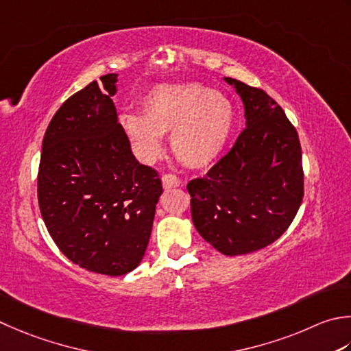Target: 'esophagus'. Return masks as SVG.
Returning <instances> with one entry per match:
<instances>
[{
  "label": "esophagus",
  "mask_w": 351,
  "mask_h": 351,
  "mask_svg": "<svg viewBox=\"0 0 351 351\" xmlns=\"http://www.w3.org/2000/svg\"><path fill=\"white\" fill-rule=\"evenodd\" d=\"M161 181H162V187L164 189H173L180 185V178H178L175 173H166L161 176Z\"/></svg>",
  "instance_id": "obj_1"
}]
</instances>
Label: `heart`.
Listing matches in <instances>:
<instances>
[{"mask_svg": "<svg viewBox=\"0 0 351 351\" xmlns=\"http://www.w3.org/2000/svg\"><path fill=\"white\" fill-rule=\"evenodd\" d=\"M121 125L143 158L160 154V136L170 134L178 160L202 169L222 154L234 125V108L226 95L202 84L158 85L143 97L141 117L121 115Z\"/></svg>", "mask_w": 351, "mask_h": 351, "instance_id": "obj_1", "label": "heart"}]
</instances>
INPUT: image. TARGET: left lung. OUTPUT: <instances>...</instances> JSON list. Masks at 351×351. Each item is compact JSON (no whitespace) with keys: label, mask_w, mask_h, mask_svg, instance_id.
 I'll use <instances>...</instances> for the list:
<instances>
[{"label":"left lung","mask_w":351,"mask_h":351,"mask_svg":"<svg viewBox=\"0 0 351 351\" xmlns=\"http://www.w3.org/2000/svg\"><path fill=\"white\" fill-rule=\"evenodd\" d=\"M225 80L243 100L246 128L187 190L199 234L225 256H242L289 228L303 202L304 171L298 132L278 103L262 88Z\"/></svg>","instance_id":"1"}]
</instances>
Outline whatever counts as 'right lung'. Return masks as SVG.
<instances>
[{
  "instance_id": "1",
  "label": "right lung",
  "mask_w": 351,
  "mask_h": 351,
  "mask_svg": "<svg viewBox=\"0 0 351 351\" xmlns=\"http://www.w3.org/2000/svg\"><path fill=\"white\" fill-rule=\"evenodd\" d=\"M66 99L48 125L38 170V202L66 258L119 277L146 252L162 193L158 171L135 160L111 100L117 74Z\"/></svg>"
}]
</instances>
